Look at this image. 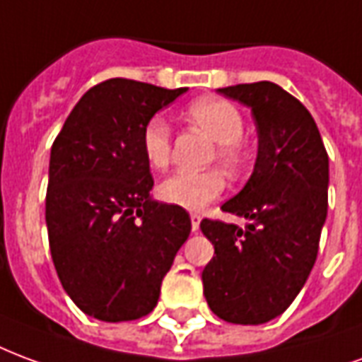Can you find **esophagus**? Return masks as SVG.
Here are the masks:
<instances>
[{"label":"esophagus","instance_id":"34e87169","mask_svg":"<svg viewBox=\"0 0 362 362\" xmlns=\"http://www.w3.org/2000/svg\"><path fill=\"white\" fill-rule=\"evenodd\" d=\"M200 220H202V218H200L199 214H191V228H192V231H199V229H200Z\"/></svg>","mask_w":362,"mask_h":362}]
</instances>
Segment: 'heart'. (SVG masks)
Listing matches in <instances>:
<instances>
[{"label": "heart", "mask_w": 362, "mask_h": 362, "mask_svg": "<svg viewBox=\"0 0 362 362\" xmlns=\"http://www.w3.org/2000/svg\"><path fill=\"white\" fill-rule=\"evenodd\" d=\"M187 115L218 142V160L229 171H237L245 162L239 139L245 131L241 112L229 100L206 96L194 100ZM142 152L150 168L163 170L171 160V129L170 123L156 115L144 125L142 131ZM226 191V179L218 170L177 171L163 179L158 187V197L185 210H202L210 202L220 199Z\"/></svg>", "instance_id": "obj_1"}]
</instances>
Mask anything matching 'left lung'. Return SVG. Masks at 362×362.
<instances>
[{"instance_id": "obj_1", "label": "left lung", "mask_w": 362, "mask_h": 362, "mask_svg": "<svg viewBox=\"0 0 362 362\" xmlns=\"http://www.w3.org/2000/svg\"><path fill=\"white\" fill-rule=\"evenodd\" d=\"M218 92L250 107L258 154L247 185L221 206L249 226L200 221L216 255L202 272L204 297L221 320L257 326L291 305L315 266L328 214V154L313 115L278 84Z\"/></svg>"}]
</instances>
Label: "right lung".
Here are the masks:
<instances>
[{"label":"right lung","instance_id":"1","mask_svg":"<svg viewBox=\"0 0 362 362\" xmlns=\"http://www.w3.org/2000/svg\"><path fill=\"white\" fill-rule=\"evenodd\" d=\"M187 88L110 78L92 86L49 156L46 226L55 272L84 315L127 322L154 310L191 233L187 210L152 200L142 131Z\"/></svg>","mask_w":362,"mask_h":362}]
</instances>
